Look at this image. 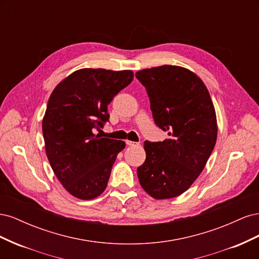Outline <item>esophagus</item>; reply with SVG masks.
<instances>
[{
	"mask_svg": "<svg viewBox=\"0 0 259 259\" xmlns=\"http://www.w3.org/2000/svg\"><path fill=\"white\" fill-rule=\"evenodd\" d=\"M126 145L130 147H134V146H138L139 143H134V142H131V140H126Z\"/></svg>",
	"mask_w": 259,
	"mask_h": 259,
	"instance_id": "1",
	"label": "esophagus"
}]
</instances>
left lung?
I'll list each match as a JSON object with an SVG mask.
<instances>
[{"label": "left lung", "mask_w": 259, "mask_h": 259, "mask_svg": "<svg viewBox=\"0 0 259 259\" xmlns=\"http://www.w3.org/2000/svg\"><path fill=\"white\" fill-rule=\"evenodd\" d=\"M135 75L146 88L156 126L168 133L163 142H145L139 183L156 200L175 198L189 189L213 151L215 109L204 83L186 68L164 65Z\"/></svg>", "instance_id": "obj_1"}]
</instances>
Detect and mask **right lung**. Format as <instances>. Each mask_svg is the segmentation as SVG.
Instances as JSON below:
<instances>
[{"mask_svg": "<svg viewBox=\"0 0 259 259\" xmlns=\"http://www.w3.org/2000/svg\"><path fill=\"white\" fill-rule=\"evenodd\" d=\"M131 70L81 69L52 93L42 123L46 155L55 175L73 197L92 200L108 185L122 140L95 134L109 121L108 105L133 81Z\"/></svg>", "mask_w": 259, "mask_h": 259, "instance_id": "obj_1", "label": "right lung"}]
</instances>
